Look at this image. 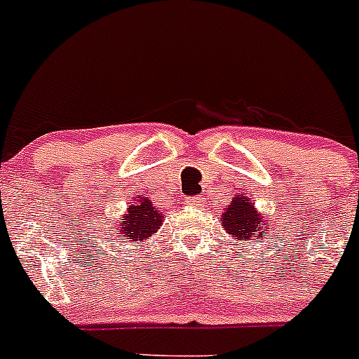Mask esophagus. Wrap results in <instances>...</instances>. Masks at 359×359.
<instances>
[{
    "instance_id": "1",
    "label": "esophagus",
    "mask_w": 359,
    "mask_h": 359,
    "mask_svg": "<svg viewBox=\"0 0 359 359\" xmlns=\"http://www.w3.org/2000/svg\"><path fill=\"white\" fill-rule=\"evenodd\" d=\"M187 203H189V205H196V203H200V198H198V196H191V198H187Z\"/></svg>"
}]
</instances>
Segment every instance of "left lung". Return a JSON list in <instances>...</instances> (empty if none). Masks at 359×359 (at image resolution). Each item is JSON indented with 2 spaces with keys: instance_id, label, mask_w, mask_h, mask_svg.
Instances as JSON below:
<instances>
[{
  "instance_id": "8db88e82",
  "label": "left lung",
  "mask_w": 359,
  "mask_h": 359,
  "mask_svg": "<svg viewBox=\"0 0 359 359\" xmlns=\"http://www.w3.org/2000/svg\"><path fill=\"white\" fill-rule=\"evenodd\" d=\"M222 226L229 235L235 236V240L243 243L247 240L264 236L268 231V228H264V219L245 196L233 198L231 205L222 212Z\"/></svg>"
}]
</instances>
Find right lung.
I'll use <instances>...</instances> for the list:
<instances>
[{"instance_id":"1","label":"right lung","mask_w":359,"mask_h":359,"mask_svg":"<svg viewBox=\"0 0 359 359\" xmlns=\"http://www.w3.org/2000/svg\"><path fill=\"white\" fill-rule=\"evenodd\" d=\"M163 222V215L159 214L158 208L152 207V203L145 198L137 200V203L128 207V212L124 214L123 222H121V233L123 236H130L133 243H142L158 231V228Z\"/></svg>"}]
</instances>
